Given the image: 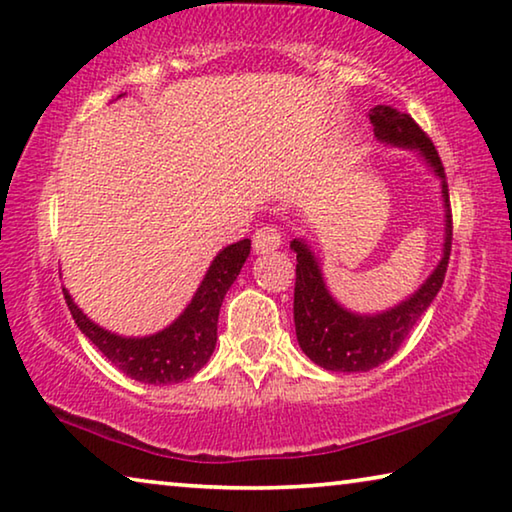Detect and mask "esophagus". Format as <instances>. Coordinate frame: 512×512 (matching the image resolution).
<instances>
[{
	"label": "esophagus",
	"instance_id": "34e87169",
	"mask_svg": "<svg viewBox=\"0 0 512 512\" xmlns=\"http://www.w3.org/2000/svg\"><path fill=\"white\" fill-rule=\"evenodd\" d=\"M281 247V233L274 226H263L254 233V251L256 254H267Z\"/></svg>",
	"mask_w": 512,
	"mask_h": 512
}]
</instances>
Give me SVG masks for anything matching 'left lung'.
<instances>
[{"label": "left lung", "instance_id": "8db88e82", "mask_svg": "<svg viewBox=\"0 0 512 512\" xmlns=\"http://www.w3.org/2000/svg\"><path fill=\"white\" fill-rule=\"evenodd\" d=\"M368 116L380 144L414 151L442 183L444 249L442 261L410 297L382 313H355L345 309L329 293L320 261L306 240L295 238L290 242V249L297 254L293 302L297 343L313 364L332 373H364L396 355L407 334L437 297L451 256V203H448L446 174L435 146L410 114L387 105H375Z\"/></svg>", "mask_w": 512, "mask_h": 512}]
</instances>
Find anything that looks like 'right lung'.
I'll return each instance as SVG.
<instances>
[{
	"mask_svg": "<svg viewBox=\"0 0 512 512\" xmlns=\"http://www.w3.org/2000/svg\"><path fill=\"white\" fill-rule=\"evenodd\" d=\"M249 249L251 240L245 238L219 251L185 311L151 336H119L102 329L73 302L66 288L64 297L80 332L121 373L144 384H176L199 373L215 352L219 309L226 290L238 279Z\"/></svg>",
	"mask_w": 512,
	"mask_h": 512,
	"instance_id": "obj_1",
	"label": "right lung"
}]
</instances>
